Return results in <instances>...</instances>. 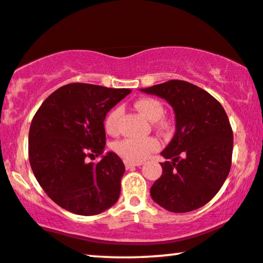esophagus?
I'll return each instance as SVG.
<instances>
[{
    "mask_svg": "<svg viewBox=\"0 0 263 263\" xmlns=\"http://www.w3.org/2000/svg\"><path fill=\"white\" fill-rule=\"evenodd\" d=\"M125 163V167L126 170H129V168H134V167H138V166H142L141 162H131V161H124Z\"/></svg>",
    "mask_w": 263,
    "mask_h": 263,
    "instance_id": "obj_1",
    "label": "esophagus"
}]
</instances>
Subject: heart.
<instances>
[{"mask_svg":"<svg viewBox=\"0 0 263 263\" xmlns=\"http://www.w3.org/2000/svg\"><path fill=\"white\" fill-rule=\"evenodd\" d=\"M137 110L143 117L148 120L154 121V126L161 132H168L171 128V124L166 119H163L164 108L162 103L156 99L145 97V99L138 100L135 103ZM122 115V108L117 107L111 109L104 120V127L109 134H117L120 125V118ZM160 148V142L154 137L146 138H125L115 144V152L119 155L128 161H139L145 160L150 154L156 152Z\"/></svg>","mask_w":263,"mask_h":263,"instance_id":"b5f03b06","label":"heart"}]
</instances>
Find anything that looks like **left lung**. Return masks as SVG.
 <instances>
[{"mask_svg":"<svg viewBox=\"0 0 263 263\" xmlns=\"http://www.w3.org/2000/svg\"><path fill=\"white\" fill-rule=\"evenodd\" d=\"M162 97L176 113V135L162 156V176L150 195L161 207L186 213L207 204L221 189L232 163L233 132L221 104L211 93L184 80L142 89Z\"/></svg>","mask_w":263,"mask_h":263,"instance_id":"1","label":"left lung"}]
</instances>
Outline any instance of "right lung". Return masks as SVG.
Wrapping results in <instances>:
<instances>
[{"label": "right lung", "instance_id": "1", "mask_svg": "<svg viewBox=\"0 0 263 263\" xmlns=\"http://www.w3.org/2000/svg\"><path fill=\"white\" fill-rule=\"evenodd\" d=\"M129 92L71 83L38 108L29 132L30 164L45 194L61 208L96 215L118 201L125 172L120 157L108 153L96 164L86 163V157L104 153V119Z\"/></svg>", "mask_w": 263, "mask_h": 263}]
</instances>
